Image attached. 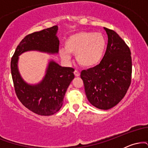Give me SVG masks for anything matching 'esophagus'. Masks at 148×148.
I'll list each match as a JSON object with an SVG mask.
<instances>
[{"instance_id": "esophagus-1", "label": "esophagus", "mask_w": 148, "mask_h": 148, "mask_svg": "<svg viewBox=\"0 0 148 148\" xmlns=\"http://www.w3.org/2000/svg\"><path fill=\"white\" fill-rule=\"evenodd\" d=\"M74 75H75V76H77V77H78V76H80V72H79V71H77V70L74 71Z\"/></svg>"}]
</instances>
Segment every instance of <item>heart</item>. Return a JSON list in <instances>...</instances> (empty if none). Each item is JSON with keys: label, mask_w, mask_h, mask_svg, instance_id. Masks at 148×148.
Wrapping results in <instances>:
<instances>
[{"label": "heart", "mask_w": 148, "mask_h": 148, "mask_svg": "<svg viewBox=\"0 0 148 148\" xmlns=\"http://www.w3.org/2000/svg\"><path fill=\"white\" fill-rule=\"evenodd\" d=\"M106 40L103 34L81 31L72 34L64 42V50L60 51L64 60L70 59L69 54L76 55L78 63L84 67L97 65L102 60L106 49Z\"/></svg>", "instance_id": "1"}]
</instances>
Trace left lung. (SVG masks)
Wrapping results in <instances>:
<instances>
[{"mask_svg": "<svg viewBox=\"0 0 148 148\" xmlns=\"http://www.w3.org/2000/svg\"><path fill=\"white\" fill-rule=\"evenodd\" d=\"M108 45L99 64L83 70L81 78L88 101L96 108L108 110L123 99L132 81L131 51L114 30L104 28Z\"/></svg>", "mask_w": 148, "mask_h": 148, "instance_id": "left-lung-1", "label": "left lung"}]
</instances>
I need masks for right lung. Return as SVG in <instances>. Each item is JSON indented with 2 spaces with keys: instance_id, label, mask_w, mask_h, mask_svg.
<instances>
[{
  "instance_id": "right-lung-1",
  "label": "right lung",
  "mask_w": 148,
  "mask_h": 148,
  "mask_svg": "<svg viewBox=\"0 0 148 148\" xmlns=\"http://www.w3.org/2000/svg\"><path fill=\"white\" fill-rule=\"evenodd\" d=\"M58 25L26 35L18 44L11 60V73L14 90L18 100L30 111L40 115L56 113L62 106L67 88L74 79V69L61 67L54 61L49 62L47 74L37 85H28L18 71V56L30 50L57 53L59 40Z\"/></svg>"
}]
</instances>
